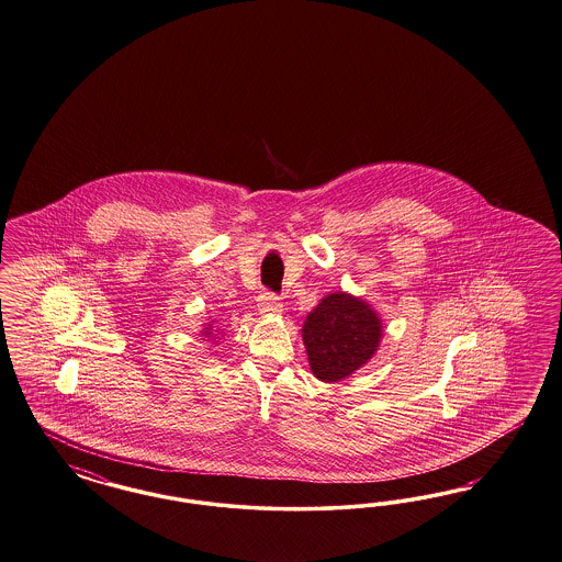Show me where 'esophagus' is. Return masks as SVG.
<instances>
[{"label": "esophagus", "instance_id": "34e87169", "mask_svg": "<svg viewBox=\"0 0 562 562\" xmlns=\"http://www.w3.org/2000/svg\"><path fill=\"white\" fill-rule=\"evenodd\" d=\"M257 307L261 313H280L282 311V303H280V296H276L273 292H261L257 296Z\"/></svg>", "mask_w": 562, "mask_h": 562}]
</instances>
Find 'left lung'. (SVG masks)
<instances>
[{
    "label": "left lung",
    "instance_id": "1",
    "mask_svg": "<svg viewBox=\"0 0 562 562\" xmlns=\"http://www.w3.org/2000/svg\"><path fill=\"white\" fill-rule=\"evenodd\" d=\"M382 338V324L368 303L334 292L311 311L303 340L311 371L324 382H338L366 366Z\"/></svg>",
    "mask_w": 562,
    "mask_h": 562
}]
</instances>
